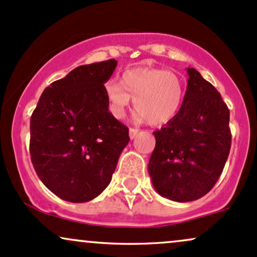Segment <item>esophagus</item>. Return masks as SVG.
Returning a JSON list of instances; mask_svg holds the SVG:
<instances>
[{
    "mask_svg": "<svg viewBox=\"0 0 257 257\" xmlns=\"http://www.w3.org/2000/svg\"><path fill=\"white\" fill-rule=\"evenodd\" d=\"M138 130L137 128H130V131H128V134H130V138H131V140H134V138H136L138 136Z\"/></svg>",
    "mask_w": 257,
    "mask_h": 257,
    "instance_id": "esophagus-1",
    "label": "esophagus"
}]
</instances>
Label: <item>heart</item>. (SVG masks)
Instances as JSON below:
<instances>
[{"label": "heart", "instance_id": "1", "mask_svg": "<svg viewBox=\"0 0 257 257\" xmlns=\"http://www.w3.org/2000/svg\"><path fill=\"white\" fill-rule=\"evenodd\" d=\"M184 81L167 69L137 67L126 69L120 84L109 81L104 95L111 115L121 119L134 98V107L141 117L154 126L174 119L184 99Z\"/></svg>", "mask_w": 257, "mask_h": 257}]
</instances>
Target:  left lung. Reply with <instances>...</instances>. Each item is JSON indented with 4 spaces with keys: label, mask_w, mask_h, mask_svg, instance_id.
<instances>
[{
    "label": "left lung",
    "mask_w": 257,
    "mask_h": 257,
    "mask_svg": "<svg viewBox=\"0 0 257 257\" xmlns=\"http://www.w3.org/2000/svg\"><path fill=\"white\" fill-rule=\"evenodd\" d=\"M174 119L154 132L148 172L154 189L174 202L203 197L218 182L231 148L230 110L221 95L195 68Z\"/></svg>",
    "instance_id": "8db88e82"
}]
</instances>
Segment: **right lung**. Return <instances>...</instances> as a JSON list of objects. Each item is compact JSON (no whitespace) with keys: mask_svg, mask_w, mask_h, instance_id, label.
I'll list each match as a JSON object with an SVG mask.
<instances>
[{"mask_svg":"<svg viewBox=\"0 0 257 257\" xmlns=\"http://www.w3.org/2000/svg\"><path fill=\"white\" fill-rule=\"evenodd\" d=\"M116 60L74 68L45 87L30 121L36 173L62 200L91 201L109 185L128 144V128L111 115L104 84Z\"/></svg>","mask_w":257,"mask_h":257,"instance_id":"add662e5","label":"right lung"}]
</instances>
